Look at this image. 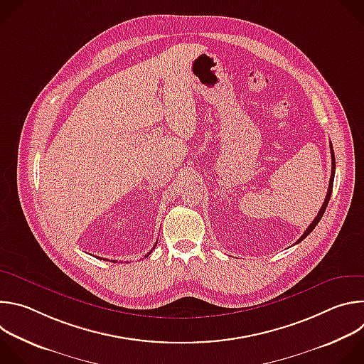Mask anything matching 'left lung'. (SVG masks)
Here are the masks:
<instances>
[{"label": "left lung", "mask_w": 364, "mask_h": 364, "mask_svg": "<svg viewBox=\"0 0 364 364\" xmlns=\"http://www.w3.org/2000/svg\"><path fill=\"white\" fill-rule=\"evenodd\" d=\"M330 148H331V177H330V183H328V191H327V196H326V200H324V203H323V205H321V209H320V212H318V215H317V218L313 220V223H311L309 226H308V229L304 232V235L296 240V243H299L301 240H304L311 232H313L314 229H316V226L318 225V222L321 220V218H323V215H324V212H326V209H327V204H328V201H330V197H331V191H333V183H334V173H336V159H334V151H333V145H330Z\"/></svg>", "instance_id": "8db88e82"}]
</instances>
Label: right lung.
Returning <instances> with one entry per match:
<instances>
[{"label": "right lung", "mask_w": 364, "mask_h": 364, "mask_svg": "<svg viewBox=\"0 0 364 364\" xmlns=\"http://www.w3.org/2000/svg\"><path fill=\"white\" fill-rule=\"evenodd\" d=\"M155 245H157V243H155ZM151 252H152V250H151ZM151 252H148V253H146V255H145V257H148V255H149V253H151ZM100 259H102V257H100Z\"/></svg>", "instance_id": "add662e5"}]
</instances>
